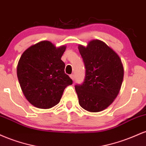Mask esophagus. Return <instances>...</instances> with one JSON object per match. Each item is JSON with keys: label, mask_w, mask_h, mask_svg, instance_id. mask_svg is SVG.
I'll return each mask as SVG.
<instances>
[{"label": "esophagus", "mask_w": 146, "mask_h": 146, "mask_svg": "<svg viewBox=\"0 0 146 146\" xmlns=\"http://www.w3.org/2000/svg\"><path fill=\"white\" fill-rule=\"evenodd\" d=\"M70 78H71L72 80H74V78H75V76H74V75L73 74H71V75H70Z\"/></svg>", "instance_id": "34e87169"}]
</instances>
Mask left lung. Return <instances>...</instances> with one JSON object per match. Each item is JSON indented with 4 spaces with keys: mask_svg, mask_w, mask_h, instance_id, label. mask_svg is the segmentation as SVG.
I'll return each mask as SVG.
<instances>
[{
    "mask_svg": "<svg viewBox=\"0 0 146 146\" xmlns=\"http://www.w3.org/2000/svg\"><path fill=\"white\" fill-rule=\"evenodd\" d=\"M85 66L82 84L75 86L80 106L96 113L113 103L121 88L123 67L118 55L105 42L93 40L86 47L79 45Z\"/></svg>",
    "mask_w": 146,
    "mask_h": 146,
    "instance_id": "left-lung-1",
    "label": "left lung"
}]
</instances>
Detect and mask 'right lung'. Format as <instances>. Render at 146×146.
I'll return each instance as SVG.
<instances>
[{
  "label": "right lung",
  "instance_id": "obj_1",
  "mask_svg": "<svg viewBox=\"0 0 146 146\" xmlns=\"http://www.w3.org/2000/svg\"><path fill=\"white\" fill-rule=\"evenodd\" d=\"M66 46L56 48L42 41L24 51L17 66V75L23 94L35 107L52 108L59 103L64 88L73 80L64 73L61 60Z\"/></svg>",
  "mask_w": 146,
  "mask_h": 146
}]
</instances>
